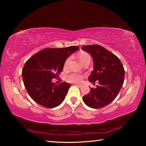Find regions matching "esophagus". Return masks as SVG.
Listing matches in <instances>:
<instances>
[{"mask_svg":"<svg viewBox=\"0 0 146 146\" xmlns=\"http://www.w3.org/2000/svg\"><path fill=\"white\" fill-rule=\"evenodd\" d=\"M75 86H77V87H78V88H82V85H80V84H75Z\"/></svg>","mask_w":146,"mask_h":146,"instance_id":"esophagus-1","label":"esophagus"}]
</instances>
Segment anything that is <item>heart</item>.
<instances>
[{
  "instance_id": "heart-1",
  "label": "heart",
  "mask_w": 146,
  "mask_h": 146,
  "mask_svg": "<svg viewBox=\"0 0 146 146\" xmlns=\"http://www.w3.org/2000/svg\"><path fill=\"white\" fill-rule=\"evenodd\" d=\"M78 58L80 60L82 64L85 61L90 60H91V56L88 53L83 52L81 53L78 55ZM70 60V58H67V60H66L65 64H64V67H67L68 65L69 62ZM83 78V76L81 74H79L77 73H71L69 74L68 75L66 76V80L68 82H72V83H80L82 82Z\"/></svg>"
}]
</instances>
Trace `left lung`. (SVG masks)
Segmentation results:
<instances>
[{
  "label": "left lung",
  "mask_w": 146,
  "mask_h": 146,
  "mask_svg": "<svg viewBox=\"0 0 146 146\" xmlns=\"http://www.w3.org/2000/svg\"><path fill=\"white\" fill-rule=\"evenodd\" d=\"M93 59V70L89 81L99 85L90 88V92L84 96V102L89 107L100 109L110 104L117 97L124 80V69L117 56L99 45L82 47Z\"/></svg>",
  "instance_id": "1"
}]
</instances>
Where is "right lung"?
Masks as SVG:
<instances>
[{
	"mask_svg": "<svg viewBox=\"0 0 146 146\" xmlns=\"http://www.w3.org/2000/svg\"><path fill=\"white\" fill-rule=\"evenodd\" d=\"M79 48H45L28 59L23 70L27 92L35 102L47 108H55L63 102L71 87L67 82L56 84L52 79L58 76L69 56Z\"/></svg>",
	"mask_w": 146,
	"mask_h": 146,
	"instance_id": "obj_1",
	"label": "right lung"
}]
</instances>
